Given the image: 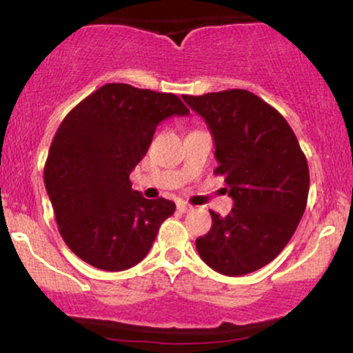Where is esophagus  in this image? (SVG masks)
<instances>
[{"label": "esophagus", "mask_w": 353, "mask_h": 353, "mask_svg": "<svg viewBox=\"0 0 353 353\" xmlns=\"http://www.w3.org/2000/svg\"><path fill=\"white\" fill-rule=\"evenodd\" d=\"M177 210L179 212H189V210H192V205L185 204V202H177Z\"/></svg>", "instance_id": "obj_1"}]
</instances>
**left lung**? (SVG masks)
I'll return each mask as SVG.
<instances>
[{
    "mask_svg": "<svg viewBox=\"0 0 353 353\" xmlns=\"http://www.w3.org/2000/svg\"><path fill=\"white\" fill-rule=\"evenodd\" d=\"M204 117L234 208L210 212L212 228L197 237L202 261L219 274L245 275L272 262L294 236L309 196V165L292 128L245 89L182 96Z\"/></svg>",
    "mask_w": 353,
    "mask_h": 353,
    "instance_id": "8db88e82",
    "label": "left lung"
}]
</instances>
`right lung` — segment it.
Returning a JSON list of instances; mask_svg holds the SVG:
<instances>
[{
	"label": "right lung",
	"mask_w": 353,
	"mask_h": 353,
	"mask_svg": "<svg viewBox=\"0 0 353 353\" xmlns=\"http://www.w3.org/2000/svg\"><path fill=\"white\" fill-rule=\"evenodd\" d=\"M189 109L171 92L123 83L96 89L59 124L44 185L61 237L84 262L117 272L148 255L172 201H149L129 174L145 156L157 124Z\"/></svg>",
	"instance_id": "1"
}]
</instances>
